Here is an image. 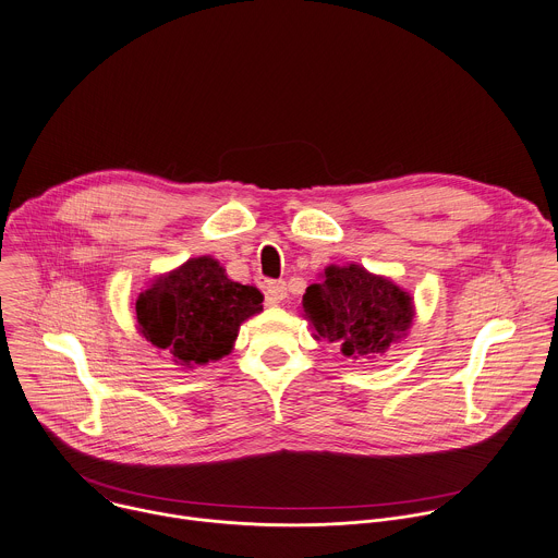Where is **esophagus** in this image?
Here are the masks:
<instances>
[{
  "mask_svg": "<svg viewBox=\"0 0 558 558\" xmlns=\"http://www.w3.org/2000/svg\"><path fill=\"white\" fill-rule=\"evenodd\" d=\"M265 295H267V304L269 306L280 304L287 298V282L284 280H271L267 284V289H265Z\"/></svg>",
  "mask_w": 558,
  "mask_h": 558,
  "instance_id": "esophagus-1",
  "label": "esophagus"
}]
</instances>
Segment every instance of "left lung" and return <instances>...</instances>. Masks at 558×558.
Returning a JSON list of instances; mask_svg holds the SVG:
<instances>
[{"label": "left lung", "mask_w": 558, "mask_h": 558, "mask_svg": "<svg viewBox=\"0 0 558 558\" xmlns=\"http://www.w3.org/2000/svg\"><path fill=\"white\" fill-rule=\"evenodd\" d=\"M315 339L339 343L350 359H377L408 337L416 306L410 291L365 267L328 265L302 298Z\"/></svg>", "instance_id": "1"}]
</instances>
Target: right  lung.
Listing matches in <instances>:
<instances>
[{"label": "right lung", "mask_w": 558, "mask_h": 558, "mask_svg": "<svg viewBox=\"0 0 558 558\" xmlns=\"http://www.w3.org/2000/svg\"><path fill=\"white\" fill-rule=\"evenodd\" d=\"M263 293L228 278L213 256L159 274L133 302L137 332L174 365L193 369L232 352L239 328L263 311Z\"/></svg>", "instance_id": "right-lung-1"}]
</instances>
